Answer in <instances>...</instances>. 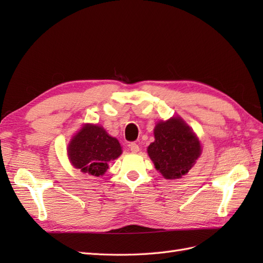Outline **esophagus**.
I'll return each instance as SVG.
<instances>
[{
    "label": "esophagus",
    "instance_id": "1",
    "mask_svg": "<svg viewBox=\"0 0 263 263\" xmlns=\"http://www.w3.org/2000/svg\"><path fill=\"white\" fill-rule=\"evenodd\" d=\"M130 150L132 153H138L139 152V146L136 143V142H132L130 144Z\"/></svg>",
    "mask_w": 263,
    "mask_h": 263
}]
</instances>
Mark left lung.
I'll use <instances>...</instances> for the list:
<instances>
[{
    "label": "left lung",
    "mask_w": 263,
    "mask_h": 263,
    "mask_svg": "<svg viewBox=\"0 0 263 263\" xmlns=\"http://www.w3.org/2000/svg\"><path fill=\"white\" fill-rule=\"evenodd\" d=\"M155 141L148 147V155L167 180H175L192 168L200 155L199 139L181 117L159 121L154 130Z\"/></svg>",
    "instance_id": "left-lung-1"
}]
</instances>
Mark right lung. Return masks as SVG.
<instances>
[{
	"label": "right lung",
	"instance_id": "right-lung-1",
	"mask_svg": "<svg viewBox=\"0 0 263 263\" xmlns=\"http://www.w3.org/2000/svg\"><path fill=\"white\" fill-rule=\"evenodd\" d=\"M122 154L116 138L108 136L103 126L85 124L71 139L68 156L76 168L92 176H102L108 168L110 160Z\"/></svg>",
	"mask_w": 263,
	"mask_h": 263
}]
</instances>
